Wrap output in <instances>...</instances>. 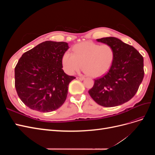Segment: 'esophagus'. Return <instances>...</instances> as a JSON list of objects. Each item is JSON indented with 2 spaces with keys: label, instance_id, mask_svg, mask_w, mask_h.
I'll list each match as a JSON object with an SVG mask.
<instances>
[{
  "label": "esophagus",
  "instance_id": "esophagus-1",
  "mask_svg": "<svg viewBox=\"0 0 155 155\" xmlns=\"http://www.w3.org/2000/svg\"><path fill=\"white\" fill-rule=\"evenodd\" d=\"M77 79H79V80L82 81V80H84V79H85V78H84V77H77Z\"/></svg>",
  "mask_w": 155,
  "mask_h": 155
}]
</instances>
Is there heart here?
Wrapping results in <instances>:
<instances>
[{
  "instance_id": "b5f03b06",
  "label": "heart",
  "mask_w": 155,
  "mask_h": 155,
  "mask_svg": "<svg viewBox=\"0 0 155 155\" xmlns=\"http://www.w3.org/2000/svg\"><path fill=\"white\" fill-rule=\"evenodd\" d=\"M74 52L66 51L62 57L64 71L73 74L82 67L92 77H100L109 70L114 58V51L109 45H98L92 41L82 42L73 48Z\"/></svg>"
}]
</instances>
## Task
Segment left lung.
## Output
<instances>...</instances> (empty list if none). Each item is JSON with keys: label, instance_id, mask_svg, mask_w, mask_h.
<instances>
[{"label": "left lung", "instance_id": "left-lung-1", "mask_svg": "<svg viewBox=\"0 0 155 155\" xmlns=\"http://www.w3.org/2000/svg\"><path fill=\"white\" fill-rule=\"evenodd\" d=\"M96 41L110 45L114 51V58L109 71L94 79L89 94L101 106L122 105L136 94L143 80V58L133 46L116 37H104Z\"/></svg>", "mask_w": 155, "mask_h": 155}]
</instances>
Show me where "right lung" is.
<instances>
[{
	"mask_svg": "<svg viewBox=\"0 0 155 155\" xmlns=\"http://www.w3.org/2000/svg\"><path fill=\"white\" fill-rule=\"evenodd\" d=\"M67 43L47 41L26 51L15 68V87L30 109L43 112L57 110L66 100L68 85L76 77L66 74L62 57Z\"/></svg>",
	"mask_w": 155,
	"mask_h": 155,
	"instance_id": "add662e5",
	"label": "right lung"
}]
</instances>
